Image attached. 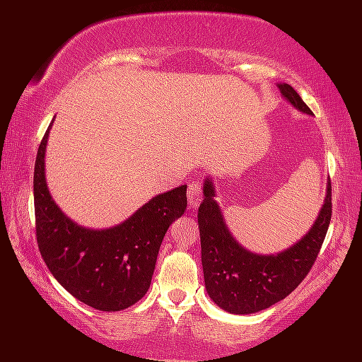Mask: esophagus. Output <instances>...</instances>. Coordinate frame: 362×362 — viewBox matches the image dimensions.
<instances>
[{
  "label": "esophagus",
  "mask_w": 362,
  "mask_h": 362,
  "mask_svg": "<svg viewBox=\"0 0 362 362\" xmlns=\"http://www.w3.org/2000/svg\"><path fill=\"white\" fill-rule=\"evenodd\" d=\"M201 199H202V194H201V181H199V180L191 181L189 186H187V202H189L191 209H194V207L199 206Z\"/></svg>",
  "instance_id": "esophagus-1"
}]
</instances>
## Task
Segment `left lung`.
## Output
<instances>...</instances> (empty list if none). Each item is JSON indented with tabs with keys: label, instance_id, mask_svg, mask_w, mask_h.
Masks as SVG:
<instances>
[{
	"label": "left lung",
	"instance_id": "1",
	"mask_svg": "<svg viewBox=\"0 0 362 362\" xmlns=\"http://www.w3.org/2000/svg\"><path fill=\"white\" fill-rule=\"evenodd\" d=\"M281 95L291 107L313 115L288 83H279ZM204 199L197 211L201 234V260L207 295L219 308L232 315H250L279 303L298 286L315 264L331 221V181L325 202L310 230L298 242L279 254L262 255L247 250L230 234L216 186L207 176L202 186Z\"/></svg>",
	"mask_w": 362,
	"mask_h": 362
}]
</instances>
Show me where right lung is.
<instances>
[{
    "label": "right lung",
    "mask_w": 362,
    "mask_h": 362,
    "mask_svg": "<svg viewBox=\"0 0 362 362\" xmlns=\"http://www.w3.org/2000/svg\"><path fill=\"white\" fill-rule=\"evenodd\" d=\"M49 125L34 165L36 237L47 269L78 301L100 311L135 305L150 288L163 237L185 214L186 185L151 197L108 229L78 226L52 199L46 181Z\"/></svg>",
    "instance_id": "1"
}]
</instances>
